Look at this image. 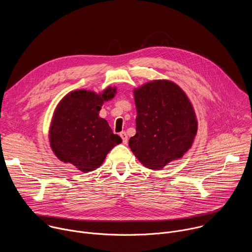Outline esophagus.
<instances>
[{
	"label": "esophagus",
	"mask_w": 252,
	"mask_h": 252,
	"mask_svg": "<svg viewBox=\"0 0 252 252\" xmlns=\"http://www.w3.org/2000/svg\"><path fill=\"white\" fill-rule=\"evenodd\" d=\"M120 135H121V137H122V139H123L124 145H127L128 139H127V135H126V131H122V132L120 133Z\"/></svg>",
	"instance_id": "34e87169"
}]
</instances>
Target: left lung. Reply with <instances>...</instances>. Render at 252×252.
Masks as SVG:
<instances>
[{
  "instance_id": "obj_1",
  "label": "left lung",
  "mask_w": 252,
  "mask_h": 252,
  "mask_svg": "<svg viewBox=\"0 0 252 252\" xmlns=\"http://www.w3.org/2000/svg\"><path fill=\"white\" fill-rule=\"evenodd\" d=\"M136 133L128 147L150 169L160 170L182 158L191 148L197 133L193 105L175 83L154 80L133 90Z\"/></svg>"
}]
</instances>
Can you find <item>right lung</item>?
<instances>
[{"label":"right lung","instance_id":"obj_1","mask_svg":"<svg viewBox=\"0 0 252 252\" xmlns=\"http://www.w3.org/2000/svg\"><path fill=\"white\" fill-rule=\"evenodd\" d=\"M116 94V87H107L98 94L83 89L69 92L60 100L50 125L49 141L61 161L85 173L93 171L122 143V138L98 115L104 101Z\"/></svg>","mask_w":252,"mask_h":252}]
</instances>
